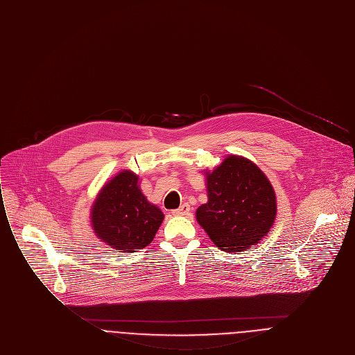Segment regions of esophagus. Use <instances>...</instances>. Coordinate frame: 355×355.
I'll use <instances>...</instances> for the list:
<instances>
[{"mask_svg": "<svg viewBox=\"0 0 355 355\" xmlns=\"http://www.w3.org/2000/svg\"><path fill=\"white\" fill-rule=\"evenodd\" d=\"M189 212H190V205H189L187 202H184V204H182L179 208L173 209V216H176V217H183V216H187Z\"/></svg>", "mask_w": 355, "mask_h": 355, "instance_id": "1", "label": "esophagus"}]
</instances>
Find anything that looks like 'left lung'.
I'll list each match as a JSON object with an SVG mask.
<instances>
[{
  "mask_svg": "<svg viewBox=\"0 0 355 355\" xmlns=\"http://www.w3.org/2000/svg\"><path fill=\"white\" fill-rule=\"evenodd\" d=\"M204 175L208 201L196 209V220L217 248L243 252L268 235L277 216V197L254 162L228 155Z\"/></svg>",
  "mask_w": 355,
  "mask_h": 355,
  "instance_id": "left-lung-1",
  "label": "left lung"
}]
</instances>
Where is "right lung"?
I'll return each mask as SVG.
<instances>
[{"instance_id": "right-lung-1", "label": "right lung", "mask_w": 355, "mask_h": 355, "mask_svg": "<svg viewBox=\"0 0 355 355\" xmlns=\"http://www.w3.org/2000/svg\"><path fill=\"white\" fill-rule=\"evenodd\" d=\"M164 217L161 208L143 194L138 176L127 169L103 184L91 208L96 238L123 253L148 246Z\"/></svg>"}]
</instances>
